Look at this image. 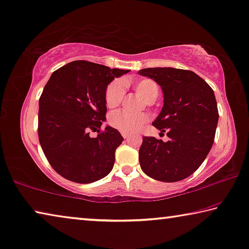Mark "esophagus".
I'll list each match as a JSON object with an SVG mask.
<instances>
[{"instance_id":"esophagus-1","label":"esophagus","mask_w":249,"mask_h":249,"mask_svg":"<svg viewBox=\"0 0 249 249\" xmlns=\"http://www.w3.org/2000/svg\"><path fill=\"white\" fill-rule=\"evenodd\" d=\"M122 135H123L124 139H126V140H127V139H129V137H131V135H129L128 133H122Z\"/></svg>"}]
</instances>
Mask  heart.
Masks as SVG:
<instances>
[{
    "label": "heart",
    "mask_w": 249,
    "mask_h": 249,
    "mask_svg": "<svg viewBox=\"0 0 249 249\" xmlns=\"http://www.w3.org/2000/svg\"><path fill=\"white\" fill-rule=\"evenodd\" d=\"M134 90L137 96L147 104L153 103L159 95V86L154 80L142 79L134 84ZM124 84L121 80H115L108 85L105 92V103L108 108H115L120 105L124 97ZM148 120L146 114L131 116L122 110H117L109 115L108 122L112 127L122 133H135L142 127Z\"/></svg>",
    "instance_id": "obj_1"
}]
</instances>
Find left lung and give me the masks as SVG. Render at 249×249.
Returning <instances> with one entry per match:
<instances>
[{
  "mask_svg": "<svg viewBox=\"0 0 249 249\" xmlns=\"http://www.w3.org/2000/svg\"><path fill=\"white\" fill-rule=\"evenodd\" d=\"M163 91V107L153 124L166 133L168 142L143 137L139 160L143 172L163 182L191 176L205 161L213 144L218 108L213 90L190 70L157 67L139 70Z\"/></svg>",
  "mask_w": 249,
  "mask_h": 249,
  "instance_id": "left-lung-1",
  "label": "left lung"
}]
</instances>
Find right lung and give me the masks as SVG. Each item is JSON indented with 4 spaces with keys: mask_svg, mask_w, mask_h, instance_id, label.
Masks as SVG:
<instances>
[{
    "mask_svg": "<svg viewBox=\"0 0 249 249\" xmlns=\"http://www.w3.org/2000/svg\"><path fill=\"white\" fill-rule=\"evenodd\" d=\"M129 70L83 60L69 62L53 72L39 101V141L51 166L77 183H91L112 171L115 151L124 139L107 125L105 92L115 78Z\"/></svg>",
    "mask_w": 249,
    "mask_h": 249,
    "instance_id": "1",
    "label": "right lung"
}]
</instances>
